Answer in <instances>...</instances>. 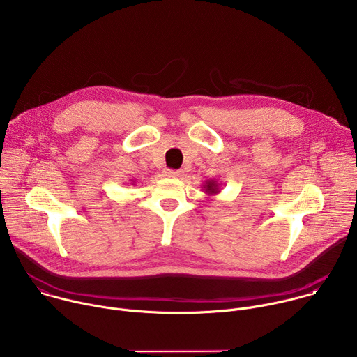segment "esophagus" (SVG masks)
<instances>
[{
	"mask_svg": "<svg viewBox=\"0 0 357 357\" xmlns=\"http://www.w3.org/2000/svg\"><path fill=\"white\" fill-rule=\"evenodd\" d=\"M165 175L169 176V178H179L182 175V172L181 171H175V169H167Z\"/></svg>",
	"mask_w": 357,
	"mask_h": 357,
	"instance_id": "34e87169",
	"label": "esophagus"
}]
</instances>
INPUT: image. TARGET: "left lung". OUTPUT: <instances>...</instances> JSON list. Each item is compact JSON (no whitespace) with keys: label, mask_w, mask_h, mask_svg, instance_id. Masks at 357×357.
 <instances>
[{"label":"left lung","mask_w":357,"mask_h":357,"mask_svg":"<svg viewBox=\"0 0 357 357\" xmlns=\"http://www.w3.org/2000/svg\"><path fill=\"white\" fill-rule=\"evenodd\" d=\"M202 186H203V192L208 193V196H215L220 192L222 185L216 179H208Z\"/></svg>","instance_id":"obj_1"}]
</instances>
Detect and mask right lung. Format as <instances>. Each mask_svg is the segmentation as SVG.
<instances>
[{
  "instance_id": "1",
  "label": "right lung",
  "mask_w": 357,
  "mask_h": 357,
  "mask_svg": "<svg viewBox=\"0 0 357 357\" xmlns=\"http://www.w3.org/2000/svg\"><path fill=\"white\" fill-rule=\"evenodd\" d=\"M131 185H135V181H132V179H131Z\"/></svg>"
}]
</instances>
